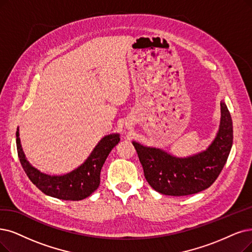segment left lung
Masks as SVG:
<instances>
[{
    "label": "left lung",
    "instance_id": "left-lung-1",
    "mask_svg": "<svg viewBox=\"0 0 252 252\" xmlns=\"http://www.w3.org/2000/svg\"><path fill=\"white\" fill-rule=\"evenodd\" d=\"M216 138L205 152L176 158L164 151L133 142L144 175L150 186L165 195L194 194L212 185L222 170L233 146V122L224 102Z\"/></svg>",
    "mask_w": 252,
    "mask_h": 252
}]
</instances>
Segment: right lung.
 Returning <instances> with one entry per match:
<instances>
[{
    "mask_svg": "<svg viewBox=\"0 0 252 252\" xmlns=\"http://www.w3.org/2000/svg\"><path fill=\"white\" fill-rule=\"evenodd\" d=\"M119 142V134L106 135L98 143L83 165L64 176H48L40 173L28 162L18 131L16 132L18 158L29 179L43 193L64 200H80L94 192L100 184L101 167L110 151Z\"/></svg>",
    "mask_w": 252,
    "mask_h": 252,
    "instance_id": "1",
    "label": "right lung"
}]
</instances>
